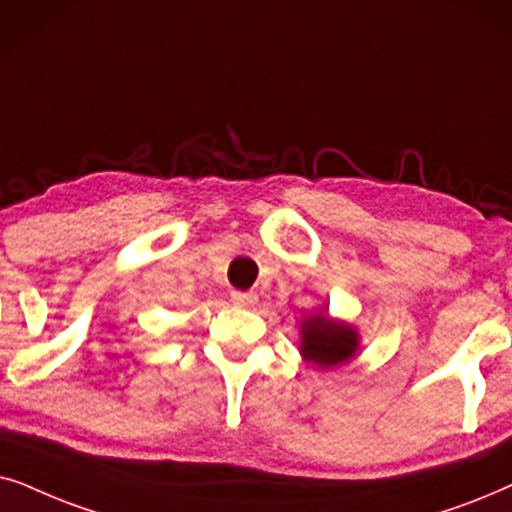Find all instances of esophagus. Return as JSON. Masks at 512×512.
<instances>
[{"mask_svg":"<svg viewBox=\"0 0 512 512\" xmlns=\"http://www.w3.org/2000/svg\"><path fill=\"white\" fill-rule=\"evenodd\" d=\"M231 302L238 304V306H252V304H257V295H255V292L236 290V292H231Z\"/></svg>","mask_w":512,"mask_h":512,"instance_id":"1","label":"esophagus"}]
</instances>
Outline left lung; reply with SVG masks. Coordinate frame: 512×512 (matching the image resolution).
<instances>
[{
	"label": "left lung",
	"instance_id": "8db88e82",
	"mask_svg": "<svg viewBox=\"0 0 512 512\" xmlns=\"http://www.w3.org/2000/svg\"><path fill=\"white\" fill-rule=\"evenodd\" d=\"M358 337L351 325L335 323L318 313L309 316L302 325V353L306 360H311L318 367H335L346 363L356 353Z\"/></svg>",
	"mask_w": 512,
	"mask_h": 512
}]
</instances>
